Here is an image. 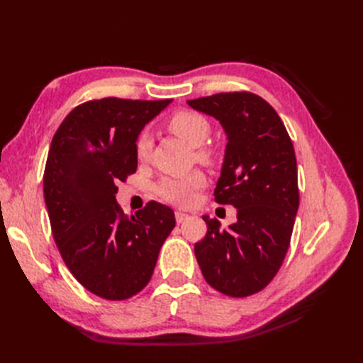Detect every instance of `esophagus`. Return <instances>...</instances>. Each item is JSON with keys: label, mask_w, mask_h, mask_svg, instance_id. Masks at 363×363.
<instances>
[{"label": "esophagus", "mask_w": 363, "mask_h": 363, "mask_svg": "<svg viewBox=\"0 0 363 363\" xmlns=\"http://www.w3.org/2000/svg\"><path fill=\"white\" fill-rule=\"evenodd\" d=\"M191 216L188 215V213H183V212H180V211H177L175 212V221H177L179 224H182V223H184L186 219H189Z\"/></svg>", "instance_id": "34e87169"}]
</instances>
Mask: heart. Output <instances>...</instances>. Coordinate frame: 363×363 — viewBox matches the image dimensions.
<instances>
[{"mask_svg":"<svg viewBox=\"0 0 363 363\" xmlns=\"http://www.w3.org/2000/svg\"><path fill=\"white\" fill-rule=\"evenodd\" d=\"M168 128L175 136L188 142L192 147H199L195 151V157L204 163H212L215 160V152L212 148L203 147L211 135V124L206 116L194 111H179L168 119ZM151 147L150 136L140 133L136 139L135 151L139 160H145ZM206 179L203 172L192 171L183 177L164 179L157 186V194L163 200L174 203L182 207H189L195 203L196 194L204 188Z\"/></svg>","mask_w":363,"mask_h":363,"instance_id":"b5f03b06","label":"heart"}]
</instances>
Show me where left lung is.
Returning <instances> with one entry per match:
<instances>
[{
  "label": "left lung",
  "mask_w": 363,
  "mask_h": 363,
  "mask_svg": "<svg viewBox=\"0 0 363 363\" xmlns=\"http://www.w3.org/2000/svg\"><path fill=\"white\" fill-rule=\"evenodd\" d=\"M188 104L225 131L213 195L218 204L238 208V221L227 230L203 216L207 233L195 244V257L213 289L242 298L268 286L289 248L300 204L294 145L277 112L256 94L221 92Z\"/></svg>",
  "instance_id": "left-lung-1"
}]
</instances>
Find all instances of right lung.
Here are the masks:
<instances>
[{
  "label": "right lung",
  "instance_id": "add662e5",
  "mask_svg": "<svg viewBox=\"0 0 363 363\" xmlns=\"http://www.w3.org/2000/svg\"><path fill=\"white\" fill-rule=\"evenodd\" d=\"M171 101H86L51 140L43 172L51 232L77 281L101 298L121 301L144 289L175 227L168 206L150 201L127 216L115 199L116 184L136 172L140 130Z\"/></svg>",
  "mask_w": 363,
  "mask_h": 363
}]
</instances>
